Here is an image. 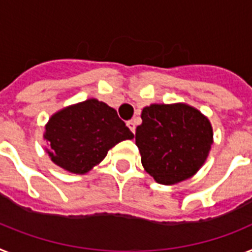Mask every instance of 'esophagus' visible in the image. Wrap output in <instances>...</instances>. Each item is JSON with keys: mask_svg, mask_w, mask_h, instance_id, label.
Returning <instances> with one entry per match:
<instances>
[{"mask_svg": "<svg viewBox=\"0 0 252 252\" xmlns=\"http://www.w3.org/2000/svg\"><path fill=\"white\" fill-rule=\"evenodd\" d=\"M127 127L132 131V134H135V130H136V126H135V122L134 121H128L127 122Z\"/></svg>", "mask_w": 252, "mask_h": 252, "instance_id": "esophagus-1", "label": "esophagus"}]
</instances>
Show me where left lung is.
I'll use <instances>...</instances> for the list:
<instances>
[{"label": "left lung", "instance_id": "obj_1", "mask_svg": "<svg viewBox=\"0 0 252 252\" xmlns=\"http://www.w3.org/2000/svg\"><path fill=\"white\" fill-rule=\"evenodd\" d=\"M141 120L135 144L145 171L163 186L196 175L214 141L209 118L192 105L174 103L143 108Z\"/></svg>", "mask_w": 252, "mask_h": 252}]
</instances>
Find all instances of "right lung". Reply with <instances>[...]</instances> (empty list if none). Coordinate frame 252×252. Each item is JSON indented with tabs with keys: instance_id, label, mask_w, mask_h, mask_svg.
I'll use <instances>...</instances> for the list:
<instances>
[{
	"instance_id": "add662e5",
	"label": "right lung",
	"mask_w": 252,
	"mask_h": 252,
	"mask_svg": "<svg viewBox=\"0 0 252 252\" xmlns=\"http://www.w3.org/2000/svg\"><path fill=\"white\" fill-rule=\"evenodd\" d=\"M134 134L116 109L95 97L64 107L49 118L43 139L50 159L63 170L84 175L99 165L108 151Z\"/></svg>"
}]
</instances>
